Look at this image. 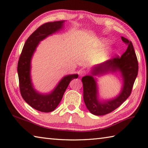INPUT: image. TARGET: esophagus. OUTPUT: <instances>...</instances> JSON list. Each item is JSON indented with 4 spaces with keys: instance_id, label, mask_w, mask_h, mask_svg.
<instances>
[{
    "instance_id": "34e87169",
    "label": "esophagus",
    "mask_w": 148,
    "mask_h": 148,
    "mask_svg": "<svg viewBox=\"0 0 148 148\" xmlns=\"http://www.w3.org/2000/svg\"><path fill=\"white\" fill-rule=\"evenodd\" d=\"M86 71H85L84 70H80L79 71V75L81 76V77H82V76H84V75H86Z\"/></svg>"
}]
</instances>
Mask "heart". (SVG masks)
<instances>
[{"label": "heart", "mask_w": 148, "mask_h": 148, "mask_svg": "<svg viewBox=\"0 0 148 148\" xmlns=\"http://www.w3.org/2000/svg\"><path fill=\"white\" fill-rule=\"evenodd\" d=\"M107 42V40L105 39H102L101 40V43L102 44H105ZM110 53V51H107L106 52H102L100 53H98V54L96 56V59L98 61H102V60H104V59L108 56Z\"/></svg>", "instance_id": "1"}]
</instances>
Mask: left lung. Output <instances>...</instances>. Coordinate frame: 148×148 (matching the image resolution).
I'll return each mask as SVG.
<instances>
[{"instance_id":"left-lung-1","label":"left lung","mask_w":148,"mask_h":148,"mask_svg":"<svg viewBox=\"0 0 148 148\" xmlns=\"http://www.w3.org/2000/svg\"><path fill=\"white\" fill-rule=\"evenodd\" d=\"M122 41L128 44L123 55L107 60L92 67L91 75L82 78L83 85V99L87 109L95 115H104L112 112L130 96L138 71V64L136 53L131 41L124 37ZM119 73L122 78L123 85L117 96L109 100L99 99L96 75Z\"/></svg>"}]
</instances>
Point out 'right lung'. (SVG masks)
Here are the masks:
<instances>
[{"mask_svg":"<svg viewBox=\"0 0 148 148\" xmlns=\"http://www.w3.org/2000/svg\"><path fill=\"white\" fill-rule=\"evenodd\" d=\"M65 22V20L49 22L39 27L26 40L18 63L17 71L22 97L31 107L42 112H50L56 109L70 82L78 76V74L65 76L48 93L38 91L32 82L31 60L36 48L42 40L63 29Z\"/></svg>","mask_w":148,"mask_h":148,"instance_id":"obj_1","label":"right lung"}]
</instances>
